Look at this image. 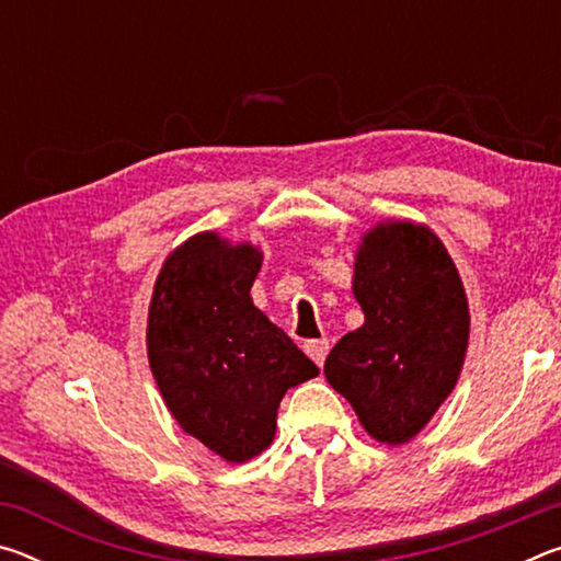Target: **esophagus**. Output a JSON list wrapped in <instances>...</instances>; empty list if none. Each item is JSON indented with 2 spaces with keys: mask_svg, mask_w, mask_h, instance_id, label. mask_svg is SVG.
Listing matches in <instances>:
<instances>
[{
  "mask_svg": "<svg viewBox=\"0 0 561 561\" xmlns=\"http://www.w3.org/2000/svg\"><path fill=\"white\" fill-rule=\"evenodd\" d=\"M304 351H307V356L321 368V366H324V360H327V354H329V341L327 339L307 341V344H304Z\"/></svg>",
  "mask_w": 561,
  "mask_h": 561,
  "instance_id": "34e87169",
  "label": "esophagus"
}]
</instances>
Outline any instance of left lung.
<instances>
[{
	"label": "left lung",
	"instance_id": "8db88e82",
	"mask_svg": "<svg viewBox=\"0 0 561 561\" xmlns=\"http://www.w3.org/2000/svg\"><path fill=\"white\" fill-rule=\"evenodd\" d=\"M354 297L364 324L339 341L324 374L364 431L403 445L458 383L470 309L458 267L431 227L386 220L360 237Z\"/></svg>",
	"mask_w": 561,
	"mask_h": 561
}]
</instances>
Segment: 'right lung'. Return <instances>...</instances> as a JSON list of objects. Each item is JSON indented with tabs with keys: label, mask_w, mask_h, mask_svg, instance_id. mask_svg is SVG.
Segmentation results:
<instances>
[{
	"label": "right lung",
	"mask_w": 561,
	"mask_h": 561,
	"mask_svg": "<svg viewBox=\"0 0 561 561\" xmlns=\"http://www.w3.org/2000/svg\"><path fill=\"white\" fill-rule=\"evenodd\" d=\"M260 267L254 244L197 232L168 254L148 307V360L168 411L227 462L267 450L284 393L319 374L252 304Z\"/></svg>",
	"instance_id": "obj_1"
}]
</instances>
